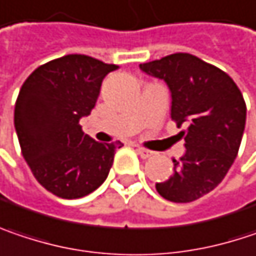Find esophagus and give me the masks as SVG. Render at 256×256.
Instances as JSON below:
<instances>
[{
  "label": "esophagus",
  "mask_w": 256,
  "mask_h": 256,
  "mask_svg": "<svg viewBox=\"0 0 256 256\" xmlns=\"http://www.w3.org/2000/svg\"><path fill=\"white\" fill-rule=\"evenodd\" d=\"M136 152L142 156V158H150L154 152L150 151V150H146V148H142V146H136Z\"/></svg>",
  "instance_id": "esophagus-1"
}]
</instances>
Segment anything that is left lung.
<instances>
[{"mask_svg":"<svg viewBox=\"0 0 256 256\" xmlns=\"http://www.w3.org/2000/svg\"><path fill=\"white\" fill-rule=\"evenodd\" d=\"M140 70L162 79L172 92V120L184 138L186 154L176 161L173 176L156 183L167 200L186 204L210 194L232 167L244 136L246 104L233 79L192 54L176 52Z\"/></svg>","mask_w":256,"mask_h":256,"instance_id":"8db88e82","label":"left lung"}]
</instances>
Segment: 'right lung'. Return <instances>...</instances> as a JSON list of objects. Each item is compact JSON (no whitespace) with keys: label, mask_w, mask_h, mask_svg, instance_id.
Returning a JSON list of instances; mask_svg holds the SVG:
<instances>
[{"label":"right lung","mask_w":256,"mask_h":256,"mask_svg":"<svg viewBox=\"0 0 256 256\" xmlns=\"http://www.w3.org/2000/svg\"><path fill=\"white\" fill-rule=\"evenodd\" d=\"M116 64L70 54L39 66L24 80L14 108L20 150L35 178L52 195L86 196L98 189L122 142L101 144L82 132L101 83Z\"/></svg>","instance_id":"add662e5"}]
</instances>
